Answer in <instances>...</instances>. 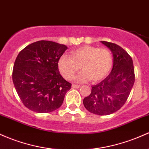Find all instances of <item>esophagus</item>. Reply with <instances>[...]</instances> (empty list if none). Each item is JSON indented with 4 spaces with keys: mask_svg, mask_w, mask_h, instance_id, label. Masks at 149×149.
Returning a JSON list of instances; mask_svg holds the SVG:
<instances>
[{
    "mask_svg": "<svg viewBox=\"0 0 149 149\" xmlns=\"http://www.w3.org/2000/svg\"><path fill=\"white\" fill-rule=\"evenodd\" d=\"M72 88H80V86H79V85L73 84V85H72Z\"/></svg>",
    "mask_w": 149,
    "mask_h": 149,
    "instance_id": "34e87169",
    "label": "esophagus"
}]
</instances>
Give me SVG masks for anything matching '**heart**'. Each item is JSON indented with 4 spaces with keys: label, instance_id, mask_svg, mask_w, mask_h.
<instances>
[{
    "label": "heart",
    "instance_id": "1",
    "mask_svg": "<svg viewBox=\"0 0 149 149\" xmlns=\"http://www.w3.org/2000/svg\"><path fill=\"white\" fill-rule=\"evenodd\" d=\"M112 65L113 57L109 50L92 46H83L72 50L71 56L63 55L58 62V69L66 80H71L81 68L83 72L77 78L81 82L89 78L93 82L104 79Z\"/></svg>",
    "mask_w": 149,
    "mask_h": 149
}]
</instances>
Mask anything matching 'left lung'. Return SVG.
I'll list each match as a JSON object with an SVG mask.
<instances>
[{"label": "left lung", "instance_id": "obj_1", "mask_svg": "<svg viewBox=\"0 0 149 149\" xmlns=\"http://www.w3.org/2000/svg\"><path fill=\"white\" fill-rule=\"evenodd\" d=\"M101 42L113 54V67L103 81L92 86L83 104L91 113L108 115L119 110L127 101L134 83V68L132 57L124 49L111 42Z\"/></svg>", "mask_w": 149, "mask_h": 149}]
</instances>
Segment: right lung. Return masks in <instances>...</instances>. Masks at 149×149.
<instances>
[{"label":"right lung","instance_id":"1","mask_svg":"<svg viewBox=\"0 0 149 149\" xmlns=\"http://www.w3.org/2000/svg\"><path fill=\"white\" fill-rule=\"evenodd\" d=\"M68 47L52 41L41 40L21 51L15 61L13 81L26 107L48 113L61 106L71 83L63 79L58 62Z\"/></svg>","mask_w":149,"mask_h":149}]
</instances>
